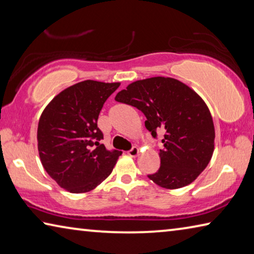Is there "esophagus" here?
<instances>
[{"label":"esophagus","instance_id":"obj_1","mask_svg":"<svg viewBox=\"0 0 254 254\" xmlns=\"http://www.w3.org/2000/svg\"><path fill=\"white\" fill-rule=\"evenodd\" d=\"M139 152H140L139 148H137V147H132V148L127 151V154H128V156H130V157H136L137 154H139Z\"/></svg>","mask_w":254,"mask_h":254}]
</instances>
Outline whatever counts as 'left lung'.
<instances>
[{"label":"left lung","instance_id":"obj_1","mask_svg":"<svg viewBox=\"0 0 254 254\" xmlns=\"http://www.w3.org/2000/svg\"><path fill=\"white\" fill-rule=\"evenodd\" d=\"M115 101L132 105L147 118V130L157 137L165 132L160 168L148 177L160 187L187 186L207 167L214 151L212 115L201 97L170 77L136 80L119 92Z\"/></svg>","mask_w":254,"mask_h":254}]
</instances>
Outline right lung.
<instances>
[{"instance_id": "1", "label": "right lung", "mask_w": 254, "mask_h": 254, "mask_svg": "<svg viewBox=\"0 0 254 254\" xmlns=\"http://www.w3.org/2000/svg\"><path fill=\"white\" fill-rule=\"evenodd\" d=\"M120 83L84 80L60 92L42 112L38 150L42 166L60 187L79 194L109 177L122 151L100 141L97 120Z\"/></svg>"}]
</instances>
